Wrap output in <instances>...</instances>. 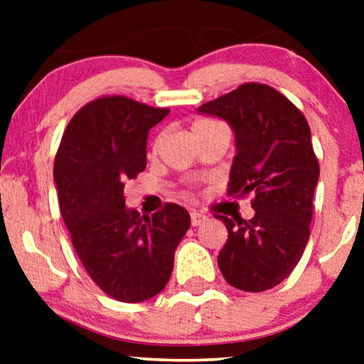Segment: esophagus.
Returning <instances> with one entry per match:
<instances>
[{
	"label": "esophagus",
	"mask_w": 364,
	"mask_h": 364,
	"mask_svg": "<svg viewBox=\"0 0 364 364\" xmlns=\"http://www.w3.org/2000/svg\"><path fill=\"white\" fill-rule=\"evenodd\" d=\"M190 215H191V225H195V228H196V225L202 224L203 220H205V215H203L202 212H196V210H193V212H191Z\"/></svg>",
	"instance_id": "esophagus-1"
}]
</instances>
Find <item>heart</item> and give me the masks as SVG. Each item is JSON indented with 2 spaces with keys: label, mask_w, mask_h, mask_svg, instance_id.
Here are the masks:
<instances>
[{
  "label": "heart",
  "mask_w": 364,
  "mask_h": 364,
  "mask_svg": "<svg viewBox=\"0 0 364 364\" xmlns=\"http://www.w3.org/2000/svg\"><path fill=\"white\" fill-rule=\"evenodd\" d=\"M212 121H207V119H202V121H196V123L193 124V132L196 128H200V127H207V124H210Z\"/></svg>",
  "instance_id": "b5f03b06"
}]
</instances>
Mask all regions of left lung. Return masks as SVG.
I'll return each instance as SVG.
<instances>
[{
	"instance_id": "1",
	"label": "left lung",
	"mask_w": 364,
	"mask_h": 364,
	"mask_svg": "<svg viewBox=\"0 0 364 364\" xmlns=\"http://www.w3.org/2000/svg\"><path fill=\"white\" fill-rule=\"evenodd\" d=\"M198 112L224 119L235 133L228 193H255L248 223L215 217L229 232L217 258L220 272L236 289H272L294 270L310 237L320 168L308 121L281 92L262 83H245Z\"/></svg>"
}]
</instances>
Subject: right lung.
Masks as SVG:
<instances>
[{
	"instance_id": "1",
	"label": "right lung",
	"mask_w": 364,
	"mask_h": 364,
	"mask_svg": "<svg viewBox=\"0 0 364 364\" xmlns=\"http://www.w3.org/2000/svg\"><path fill=\"white\" fill-rule=\"evenodd\" d=\"M168 114L121 95L97 99L70 121L54 161L75 252L92 281L123 303L164 289L174 252L190 229V214L176 203L141 217L124 202V183L147 166L149 129Z\"/></svg>"
}]
</instances>
